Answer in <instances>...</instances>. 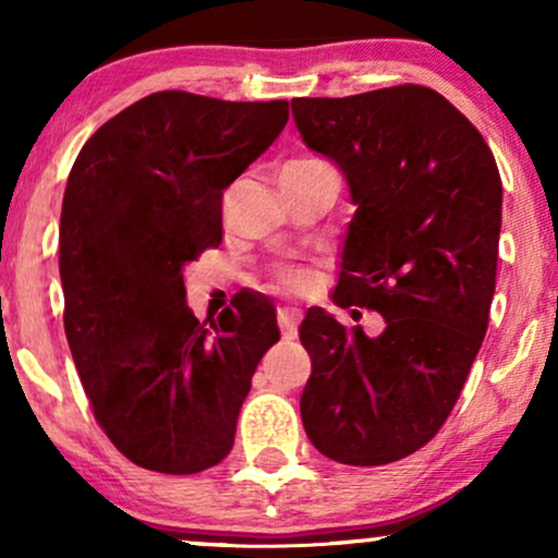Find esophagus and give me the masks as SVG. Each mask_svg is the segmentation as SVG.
Here are the masks:
<instances>
[{"mask_svg":"<svg viewBox=\"0 0 558 558\" xmlns=\"http://www.w3.org/2000/svg\"><path fill=\"white\" fill-rule=\"evenodd\" d=\"M301 323V312L293 310V306H280L278 310V325H280V332H283L286 341H291L293 336H296V328Z\"/></svg>","mask_w":558,"mask_h":558,"instance_id":"esophagus-1","label":"esophagus"}]
</instances>
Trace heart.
<instances>
[{"mask_svg": "<svg viewBox=\"0 0 558 558\" xmlns=\"http://www.w3.org/2000/svg\"><path fill=\"white\" fill-rule=\"evenodd\" d=\"M315 165H325L323 159H312V157H304V159H291V162L286 165L283 172H293V170H306V168H315ZM278 283L286 288V291H293V293H304L306 288L312 286V272L304 270V267H283V270L278 272Z\"/></svg>", "mask_w": 558, "mask_h": 558, "instance_id": "1", "label": "heart"}]
</instances>
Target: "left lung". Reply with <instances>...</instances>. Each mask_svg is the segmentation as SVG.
Masks as SVG:
<instances>
[{"mask_svg": "<svg viewBox=\"0 0 558 558\" xmlns=\"http://www.w3.org/2000/svg\"><path fill=\"white\" fill-rule=\"evenodd\" d=\"M291 110L304 144L341 168L356 204L332 301L386 319L369 338L317 306L306 312L301 422L332 462H399L444 427L483 345L501 175L477 128L427 86L304 96Z\"/></svg>", "mask_w": 558, "mask_h": 558, "instance_id": "left-lung-1", "label": "left lung"}]
</instances>
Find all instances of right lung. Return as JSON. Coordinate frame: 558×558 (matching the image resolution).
Here are the masks:
<instances>
[{
  "label": "right lung",
  "mask_w": 558,
  "mask_h": 558,
  "mask_svg": "<svg viewBox=\"0 0 558 558\" xmlns=\"http://www.w3.org/2000/svg\"><path fill=\"white\" fill-rule=\"evenodd\" d=\"M288 123V101L157 92L107 120L70 170L60 220L65 336L94 417L133 464L194 475L228 457L280 341L275 306L235 293L198 323L183 267L222 241V191Z\"/></svg>",
  "instance_id": "obj_1"
}]
</instances>
